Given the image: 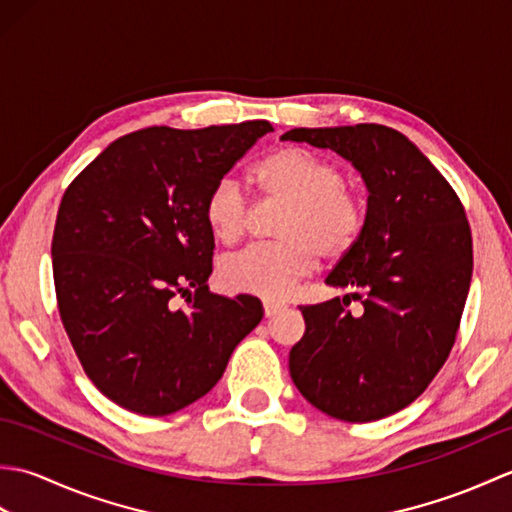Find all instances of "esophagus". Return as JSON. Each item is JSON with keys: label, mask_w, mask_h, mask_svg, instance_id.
I'll list each match as a JSON object with an SVG mask.
<instances>
[{"label": "esophagus", "mask_w": 512, "mask_h": 512, "mask_svg": "<svg viewBox=\"0 0 512 512\" xmlns=\"http://www.w3.org/2000/svg\"><path fill=\"white\" fill-rule=\"evenodd\" d=\"M284 308H286V303L275 301V299H264V312H266L268 319L275 317V314H279Z\"/></svg>", "instance_id": "esophagus-1"}]
</instances>
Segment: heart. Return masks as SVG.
I'll use <instances>...</instances> for the list:
<instances>
[{"label": "heart", "mask_w": 512, "mask_h": 512, "mask_svg": "<svg viewBox=\"0 0 512 512\" xmlns=\"http://www.w3.org/2000/svg\"><path fill=\"white\" fill-rule=\"evenodd\" d=\"M255 180L268 198L288 204L273 244H255L220 264L228 290L266 299L284 297L308 275L319 255L343 259L363 233V206L345 189V171L306 147H279L257 162ZM204 220L217 242L235 244L250 222V202L233 178L215 182L204 200Z\"/></svg>", "instance_id": "heart-1"}]
</instances>
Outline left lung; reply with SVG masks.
<instances>
[{"mask_svg": "<svg viewBox=\"0 0 512 512\" xmlns=\"http://www.w3.org/2000/svg\"><path fill=\"white\" fill-rule=\"evenodd\" d=\"M281 138L336 151L369 193L361 237L325 279L354 292L299 308L306 334L290 350L292 383L336 420L387 418L429 387L455 343L473 275L464 206L391 127H297ZM352 300L358 313L346 310Z\"/></svg>", "mask_w": 512, "mask_h": 512, "instance_id": "8db88e82", "label": "left lung"}]
</instances>
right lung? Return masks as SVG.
<instances>
[{
  "mask_svg": "<svg viewBox=\"0 0 512 512\" xmlns=\"http://www.w3.org/2000/svg\"><path fill=\"white\" fill-rule=\"evenodd\" d=\"M268 132V121L138 129L65 189L52 235L59 314L85 374L123 409L169 416L209 394L262 321L257 297L206 286L204 200Z\"/></svg>",
  "mask_w": 512,
  "mask_h": 512,
  "instance_id": "obj_1",
  "label": "right lung"
}]
</instances>
